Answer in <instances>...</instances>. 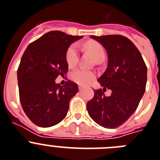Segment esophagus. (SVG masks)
Returning a JSON list of instances; mask_svg holds the SVG:
<instances>
[{
    "mask_svg": "<svg viewBox=\"0 0 160 160\" xmlns=\"http://www.w3.org/2000/svg\"><path fill=\"white\" fill-rule=\"evenodd\" d=\"M83 89H84V86L79 85V90H80V91H81V90H83Z\"/></svg>",
    "mask_w": 160,
    "mask_h": 160,
    "instance_id": "obj_1",
    "label": "esophagus"
}]
</instances>
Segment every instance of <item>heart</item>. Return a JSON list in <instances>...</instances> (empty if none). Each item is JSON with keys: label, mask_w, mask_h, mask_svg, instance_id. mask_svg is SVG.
<instances>
[{"label": "heart", "mask_w": 160, "mask_h": 160, "mask_svg": "<svg viewBox=\"0 0 160 160\" xmlns=\"http://www.w3.org/2000/svg\"><path fill=\"white\" fill-rule=\"evenodd\" d=\"M85 49L91 54L96 61L105 59V52L102 45L97 42H88L84 45ZM66 60L69 67H75L79 60L78 47L76 44L70 46L66 53ZM96 73L92 71L78 68L72 72L71 79L74 82L81 85H87L95 79Z\"/></svg>", "instance_id": "obj_1"}]
</instances>
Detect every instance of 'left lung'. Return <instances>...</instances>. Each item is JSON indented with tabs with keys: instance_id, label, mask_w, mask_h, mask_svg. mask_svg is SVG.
Listing matches in <instances>:
<instances>
[{
	"instance_id": "8db88e82",
	"label": "left lung",
	"mask_w": 160,
	"mask_h": 160,
	"mask_svg": "<svg viewBox=\"0 0 160 160\" xmlns=\"http://www.w3.org/2000/svg\"><path fill=\"white\" fill-rule=\"evenodd\" d=\"M95 39L105 47L108 55V66L97 81L103 91H112L106 97L103 91H94L93 98L87 103L91 118L105 128L120 126L135 112L143 96L147 84V68L141 53L125 36H95Z\"/></svg>"
}]
</instances>
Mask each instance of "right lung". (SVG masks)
Returning a JSON list of instances; mask_svg holds the SVG:
<instances>
[{
    "label": "right lung",
    "instance_id": "right-lung-1",
    "mask_svg": "<svg viewBox=\"0 0 160 160\" xmlns=\"http://www.w3.org/2000/svg\"><path fill=\"white\" fill-rule=\"evenodd\" d=\"M83 38L62 31L46 33L27 47L18 69L20 102L26 116L40 127L58 124L66 117L69 102L78 85L68 80L63 86L55 79L66 75V53L72 43Z\"/></svg>",
    "mask_w": 160,
    "mask_h": 160
}]
</instances>
